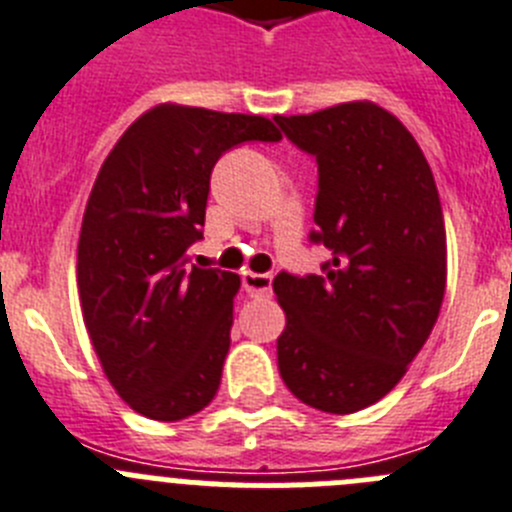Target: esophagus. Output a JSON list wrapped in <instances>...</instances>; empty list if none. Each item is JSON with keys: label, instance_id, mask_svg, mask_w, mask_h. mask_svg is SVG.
<instances>
[{"label": "esophagus", "instance_id": "esophagus-1", "mask_svg": "<svg viewBox=\"0 0 512 512\" xmlns=\"http://www.w3.org/2000/svg\"><path fill=\"white\" fill-rule=\"evenodd\" d=\"M242 283H245V290L250 296H270L273 293V275L267 273H247Z\"/></svg>", "mask_w": 512, "mask_h": 512}]
</instances>
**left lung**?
Returning <instances> with one entry per match:
<instances>
[{
  "mask_svg": "<svg viewBox=\"0 0 512 512\" xmlns=\"http://www.w3.org/2000/svg\"><path fill=\"white\" fill-rule=\"evenodd\" d=\"M275 122L319 165L308 239L331 255L321 275H275L278 370L298 400L344 416L398 385L439 319V191L411 132L370 101Z\"/></svg>",
  "mask_w": 512,
  "mask_h": 512,
  "instance_id": "1",
  "label": "left lung"
}]
</instances>
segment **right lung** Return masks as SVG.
<instances>
[{
	"mask_svg": "<svg viewBox=\"0 0 512 512\" xmlns=\"http://www.w3.org/2000/svg\"><path fill=\"white\" fill-rule=\"evenodd\" d=\"M278 140L265 117L160 104L101 165L78 237V296L101 367L132 411L181 421L219 390L239 275L188 267V250L204 239L216 160Z\"/></svg>",
	"mask_w": 512,
	"mask_h": 512,
	"instance_id": "obj_1",
	"label": "right lung"
}]
</instances>
